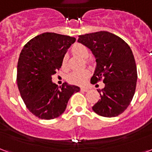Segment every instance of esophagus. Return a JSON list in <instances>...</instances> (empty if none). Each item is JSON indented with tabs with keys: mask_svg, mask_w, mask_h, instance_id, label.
I'll return each instance as SVG.
<instances>
[{
	"mask_svg": "<svg viewBox=\"0 0 152 152\" xmlns=\"http://www.w3.org/2000/svg\"><path fill=\"white\" fill-rule=\"evenodd\" d=\"M81 90H82L83 91H85V92H86V91H89V89L86 88V87H82V88H81Z\"/></svg>",
	"mask_w": 152,
	"mask_h": 152,
	"instance_id": "obj_1",
	"label": "esophagus"
}]
</instances>
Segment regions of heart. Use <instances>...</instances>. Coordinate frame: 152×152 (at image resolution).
Segmentation results:
<instances>
[{"mask_svg": "<svg viewBox=\"0 0 152 152\" xmlns=\"http://www.w3.org/2000/svg\"><path fill=\"white\" fill-rule=\"evenodd\" d=\"M73 52L79 56L80 58L83 59H86L89 57V50L85 45L82 44H76L74 45L72 49ZM61 67L62 69H66V56H64L63 58L61 60ZM89 76V72L87 70L83 71H74L70 73L68 76V81L71 84L75 85H83L86 80V78Z\"/></svg>", "mask_w": 152, "mask_h": 152, "instance_id": "b5f03b06", "label": "heart"}]
</instances>
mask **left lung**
I'll return each instance as SVG.
<instances>
[{
	"label": "left lung",
	"instance_id": "1",
	"mask_svg": "<svg viewBox=\"0 0 152 152\" xmlns=\"http://www.w3.org/2000/svg\"><path fill=\"white\" fill-rule=\"evenodd\" d=\"M77 42L90 49L96 59L91 83L103 78L105 83L104 88L98 91L101 99L92 109L103 117L118 116L130 105L136 87V64L131 48L107 31L80 35Z\"/></svg>",
	"mask_w": 152,
	"mask_h": 152
}]
</instances>
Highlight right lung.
Instances as JSON below:
<instances>
[{
	"mask_svg": "<svg viewBox=\"0 0 152 152\" xmlns=\"http://www.w3.org/2000/svg\"><path fill=\"white\" fill-rule=\"evenodd\" d=\"M75 37L44 33L25 45L18 62L17 83L28 110L42 119H53L66 110L73 94L80 88L67 83L58 87L52 75L61 66L67 50Z\"/></svg>",
	"mask_w": 152,
	"mask_h": 152,
	"instance_id": "obj_1",
	"label": "right lung"
}]
</instances>
